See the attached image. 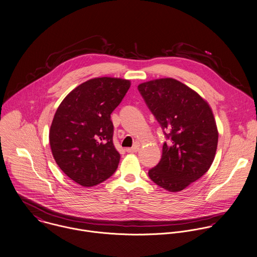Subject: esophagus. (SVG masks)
<instances>
[{"mask_svg":"<svg viewBox=\"0 0 257 257\" xmlns=\"http://www.w3.org/2000/svg\"><path fill=\"white\" fill-rule=\"evenodd\" d=\"M139 150H140V147L137 145V146H135V147H133V148H128V149H126V152L127 153H137V152H139Z\"/></svg>","mask_w":257,"mask_h":257,"instance_id":"34e87169","label":"esophagus"}]
</instances>
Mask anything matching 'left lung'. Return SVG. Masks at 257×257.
I'll return each mask as SVG.
<instances>
[{
	"label": "left lung",
	"mask_w": 257,
	"mask_h": 257,
	"mask_svg": "<svg viewBox=\"0 0 257 257\" xmlns=\"http://www.w3.org/2000/svg\"><path fill=\"white\" fill-rule=\"evenodd\" d=\"M171 143L164 144L161 162L149 171L159 186L177 192L199 179L211 167L218 131L208 102L195 90L171 79L138 86Z\"/></svg>",
	"instance_id": "1"
}]
</instances>
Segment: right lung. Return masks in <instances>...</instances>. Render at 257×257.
Instances as JSON below:
<instances>
[{
    "label": "right lung",
    "instance_id": "add662e5",
    "mask_svg": "<svg viewBox=\"0 0 257 257\" xmlns=\"http://www.w3.org/2000/svg\"><path fill=\"white\" fill-rule=\"evenodd\" d=\"M130 86V80L120 78L90 79L75 87L54 115L49 134L53 157L82 186H94L117 169L120 155L112 143L110 113Z\"/></svg>",
    "mask_w": 257,
    "mask_h": 257
}]
</instances>
